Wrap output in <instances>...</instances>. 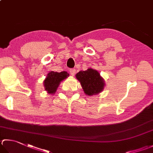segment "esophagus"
Here are the masks:
<instances>
[{"instance_id": "obj_1", "label": "esophagus", "mask_w": 153, "mask_h": 153, "mask_svg": "<svg viewBox=\"0 0 153 153\" xmlns=\"http://www.w3.org/2000/svg\"><path fill=\"white\" fill-rule=\"evenodd\" d=\"M76 71L75 69H71V70H70V73L72 76H74V75L76 74Z\"/></svg>"}]
</instances>
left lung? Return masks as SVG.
I'll use <instances>...</instances> for the list:
<instances>
[{
    "instance_id": "obj_1",
    "label": "left lung",
    "mask_w": 153,
    "mask_h": 153,
    "mask_svg": "<svg viewBox=\"0 0 153 153\" xmlns=\"http://www.w3.org/2000/svg\"><path fill=\"white\" fill-rule=\"evenodd\" d=\"M76 77L81 83L85 94L89 96L100 94L105 86V80L100 72L91 68L85 71H79Z\"/></svg>"
}]
</instances>
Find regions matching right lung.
I'll use <instances>...</instances> for the list:
<instances>
[{
    "instance_id": "add662e5",
    "label": "right lung",
    "mask_w": 153,
    "mask_h": 153,
    "mask_svg": "<svg viewBox=\"0 0 153 153\" xmlns=\"http://www.w3.org/2000/svg\"><path fill=\"white\" fill-rule=\"evenodd\" d=\"M70 76L67 71H63L61 72L50 71L44 80V87L45 91L48 94H54L57 91L60 83Z\"/></svg>"
}]
</instances>
